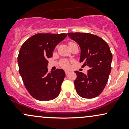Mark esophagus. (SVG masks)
<instances>
[{"instance_id":"34e87169","label":"esophagus","mask_w":129,"mask_h":129,"mask_svg":"<svg viewBox=\"0 0 129 129\" xmlns=\"http://www.w3.org/2000/svg\"><path fill=\"white\" fill-rule=\"evenodd\" d=\"M69 71H67V70H66V71H65V73H66V75H67V74H69Z\"/></svg>"}]
</instances>
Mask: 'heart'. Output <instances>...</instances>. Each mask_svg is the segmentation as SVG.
I'll list each match as a JSON object with an SVG mask.
<instances>
[{"label":"heart","instance_id":"heart-1","mask_svg":"<svg viewBox=\"0 0 129 129\" xmlns=\"http://www.w3.org/2000/svg\"><path fill=\"white\" fill-rule=\"evenodd\" d=\"M72 42H69V44H72ZM60 66H62V67H63V68L67 69L70 67V63L69 62V61L67 60H62L60 61Z\"/></svg>","mask_w":129,"mask_h":129}]
</instances>
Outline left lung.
Masks as SVG:
<instances>
[{"label": "left lung", "instance_id": "obj_1", "mask_svg": "<svg viewBox=\"0 0 129 129\" xmlns=\"http://www.w3.org/2000/svg\"><path fill=\"white\" fill-rule=\"evenodd\" d=\"M69 37L79 45L80 62H84L90 69L87 74L75 71L74 81L76 92L80 97L92 99L97 97L104 89L111 72L112 54L104 40L89 33H69Z\"/></svg>", "mask_w": 129, "mask_h": 129}]
</instances>
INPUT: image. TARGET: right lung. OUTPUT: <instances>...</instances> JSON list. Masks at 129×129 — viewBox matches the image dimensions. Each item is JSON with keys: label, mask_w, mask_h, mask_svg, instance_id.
<instances>
[{"label": "right lung", "mask_w": 129, "mask_h": 129, "mask_svg": "<svg viewBox=\"0 0 129 129\" xmlns=\"http://www.w3.org/2000/svg\"><path fill=\"white\" fill-rule=\"evenodd\" d=\"M67 37L66 34H37L22 44L18 55L20 75L31 96L40 101L55 99L60 92L66 74L57 69L48 72V58L58 43Z\"/></svg>", "instance_id": "1"}]
</instances>
